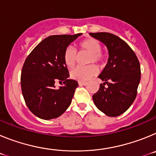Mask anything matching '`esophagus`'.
Returning <instances> with one entry per match:
<instances>
[{"label":"esophagus","instance_id":"obj_1","mask_svg":"<svg viewBox=\"0 0 156 156\" xmlns=\"http://www.w3.org/2000/svg\"><path fill=\"white\" fill-rule=\"evenodd\" d=\"M79 84L80 85H87V82H86V81H79Z\"/></svg>","mask_w":156,"mask_h":156}]
</instances>
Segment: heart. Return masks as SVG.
<instances>
[{
  "label": "heart",
  "mask_w": 156,
  "mask_h": 156,
  "mask_svg": "<svg viewBox=\"0 0 156 156\" xmlns=\"http://www.w3.org/2000/svg\"><path fill=\"white\" fill-rule=\"evenodd\" d=\"M81 51L90 53L88 62L101 63L104 62V55L101 54V45L98 40L94 38H87L78 44ZM77 59L76 51L71 47L66 48L63 54V61L68 68H73ZM98 69L93 65L87 66H78L70 73L72 79L79 81H87L97 73Z\"/></svg>",
  "instance_id": "heart-1"
}]
</instances>
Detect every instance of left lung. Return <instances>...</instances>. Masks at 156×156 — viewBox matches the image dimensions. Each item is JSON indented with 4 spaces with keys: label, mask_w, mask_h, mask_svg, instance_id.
Masks as SVG:
<instances>
[{
    "label": "left lung",
    "mask_w": 156,
    "mask_h": 156,
    "mask_svg": "<svg viewBox=\"0 0 156 156\" xmlns=\"http://www.w3.org/2000/svg\"><path fill=\"white\" fill-rule=\"evenodd\" d=\"M106 45L108 63L98 77L104 81L93 95L95 105L108 116L121 115L130 107L140 80L138 58L131 48L119 37L109 33H90Z\"/></svg>",
    "instance_id": "obj_1"
}]
</instances>
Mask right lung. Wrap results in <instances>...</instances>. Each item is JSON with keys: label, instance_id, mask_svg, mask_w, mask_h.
<instances>
[{"label": "right lung", "instance_id": "right-lung-1", "mask_svg": "<svg viewBox=\"0 0 156 156\" xmlns=\"http://www.w3.org/2000/svg\"><path fill=\"white\" fill-rule=\"evenodd\" d=\"M81 34L53 35L43 40L27 56L21 73L22 93L29 109L43 119L60 116L72 102L78 82L68 80L63 61L66 48ZM63 84L57 89L54 83Z\"/></svg>", "mask_w": 156, "mask_h": 156}]
</instances>
